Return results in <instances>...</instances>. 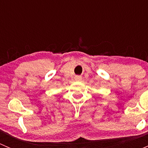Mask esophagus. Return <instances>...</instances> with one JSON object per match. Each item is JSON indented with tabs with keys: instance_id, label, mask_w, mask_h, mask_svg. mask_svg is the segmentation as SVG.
Returning <instances> with one entry per match:
<instances>
[{
	"instance_id": "esophagus-1",
	"label": "esophagus",
	"mask_w": 148,
	"mask_h": 148,
	"mask_svg": "<svg viewBox=\"0 0 148 148\" xmlns=\"http://www.w3.org/2000/svg\"><path fill=\"white\" fill-rule=\"evenodd\" d=\"M82 77H80V76H76L75 77V80H77V81H80Z\"/></svg>"
}]
</instances>
